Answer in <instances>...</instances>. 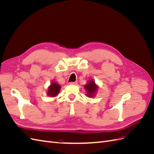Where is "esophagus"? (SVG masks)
<instances>
[{
	"mask_svg": "<svg viewBox=\"0 0 154 154\" xmlns=\"http://www.w3.org/2000/svg\"><path fill=\"white\" fill-rule=\"evenodd\" d=\"M69 83H70V84H72V85H76L77 83H78V82L77 81H76V82H70Z\"/></svg>",
	"mask_w": 154,
	"mask_h": 154,
	"instance_id": "1",
	"label": "esophagus"
}]
</instances>
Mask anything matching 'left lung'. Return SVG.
<instances>
[{
    "label": "left lung",
    "instance_id": "8db88e82",
    "mask_svg": "<svg viewBox=\"0 0 154 154\" xmlns=\"http://www.w3.org/2000/svg\"><path fill=\"white\" fill-rule=\"evenodd\" d=\"M85 89L87 91L88 97H92L93 94L97 90V86L96 85L95 83L93 81H91L88 82L87 84L85 86Z\"/></svg>",
    "mask_w": 154,
    "mask_h": 154
}]
</instances>
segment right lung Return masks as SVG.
<instances>
[{
	"mask_svg": "<svg viewBox=\"0 0 154 154\" xmlns=\"http://www.w3.org/2000/svg\"><path fill=\"white\" fill-rule=\"evenodd\" d=\"M60 89V85L57 84V83L53 82L48 89V95L51 96H55L58 94Z\"/></svg>",
	"mask_w": 154,
	"mask_h": 154,
	"instance_id": "add662e5",
	"label": "right lung"
}]
</instances>
